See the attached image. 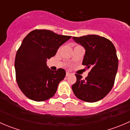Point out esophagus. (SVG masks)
<instances>
[{
  "label": "esophagus",
  "mask_w": 130,
  "mask_h": 130,
  "mask_svg": "<svg viewBox=\"0 0 130 130\" xmlns=\"http://www.w3.org/2000/svg\"><path fill=\"white\" fill-rule=\"evenodd\" d=\"M70 75V73L66 72V76H69V75Z\"/></svg>",
  "instance_id": "esophagus-1"
}]
</instances>
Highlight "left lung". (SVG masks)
I'll use <instances>...</instances> for the list:
<instances>
[{
    "instance_id": "obj_1",
    "label": "left lung",
    "mask_w": 130,
    "mask_h": 130,
    "mask_svg": "<svg viewBox=\"0 0 130 130\" xmlns=\"http://www.w3.org/2000/svg\"><path fill=\"white\" fill-rule=\"evenodd\" d=\"M86 50L82 65L90 70L88 76L75 74L77 81L72 89L77 98L88 103L103 99L112 88L118 67L116 50L112 42L95 35L73 37Z\"/></svg>"
}]
</instances>
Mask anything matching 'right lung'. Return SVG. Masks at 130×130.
Segmentation results:
<instances>
[{"label": "right lung", "mask_w": 130, "mask_h": 130, "mask_svg": "<svg viewBox=\"0 0 130 130\" xmlns=\"http://www.w3.org/2000/svg\"><path fill=\"white\" fill-rule=\"evenodd\" d=\"M71 37L50 30L35 29L24 38L14 65L18 86L29 99L44 101L55 95L66 72L63 69L50 70L47 59L54 57L59 47Z\"/></svg>", "instance_id": "1"}]
</instances>
